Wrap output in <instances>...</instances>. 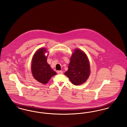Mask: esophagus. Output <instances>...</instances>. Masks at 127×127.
<instances>
[{
    "label": "esophagus",
    "instance_id": "obj_1",
    "mask_svg": "<svg viewBox=\"0 0 127 127\" xmlns=\"http://www.w3.org/2000/svg\"><path fill=\"white\" fill-rule=\"evenodd\" d=\"M57 73H58V74H62L63 73V71H58L57 72Z\"/></svg>",
    "mask_w": 127,
    "mask_h": 127
}]
</instances>
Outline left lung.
<instances>
[{
  "label": "left lung",
  "instance_id": "1",
  "mask_svg": "<svg viewBox=\"0 0 127 127\" xmlns=\"http://www.w3.org/2000/svg\"><path fill=\"white\" fill-rule=\"evenodd\" d=\"M91 73L90 65L86 54L76 49L70 58L68 70L64 73L73 85H80L86 82Z\"/></svg>",
  "mask_w": 127,
  "mask_h": 127
}]
</instances>
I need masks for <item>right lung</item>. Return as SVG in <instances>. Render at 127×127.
Instances as JSON below:
<instances>
[{
	"mask_svg": "<svg viewBox=\"0 0 127 127\" xmlns=\"http://www.w3.org/2000/svg\"><path fill=\"white\" fill-rule=\"evenodd\" d=\"M47 52L45 48L38 49L34 54L31 64V71L34 78L38 82L43 84H47L50 78L56 75V72L47 62Z\"/></svg>",
	"mask_w": 127,
	"mask_h": 127,
	"instance_id": "obj_1",
	"label": "right lung"
}]
</instances>
